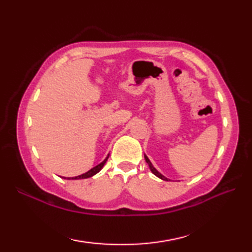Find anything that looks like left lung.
<instances>
[{
  "instance_id": "obj_1",
  "label": "left lung",
  "mask_w": 252,
  "mask_h": 252,
  "mask_svg": "<svg viewBox=\"0 0 252 252\" xmlns=\"http://www.w3.org/2000/svg\"><path fill=\"white\" fill-rule=\"evenodd\" d=\"M144 157H145V160H146V162L148 163V165H149V169H151V171H152V172L155 174V175H156L157 176V178H159V179H161V180H163V181H170L169 179H167V178H165V176L164 175H162L161 173H160L159 172V171H157L156 169H155V167H154V165H153V163L151 162V160H149L148 159V157L146 156V155H144Z\"/></svg>"
}]
</instances>
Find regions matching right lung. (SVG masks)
<instances>
[{"label":"right lung","instance_id":"obj_1","mask_svg":"<svg viewBox=\"0 0 252 252\" xmlns=\"http://www.w3.org/2000/svg\"><path fill=\"white\" fill-rule=\"evenodd\" d=\"M108 157H109V155L108 156H107L103 161H101L99 164H97V165H95L94 168H92L91 169L90 171H88V172H85V173H83V174H81V175H78V176H74V178H63V179H66V180H81V179H88V178H91V176H93V175H95L96 173H98L99 171L103 169V167H104V164L106 163V161H107V159H108Z\"/></svg>","mask_w":252,"mask_h":252}]
</instances>
